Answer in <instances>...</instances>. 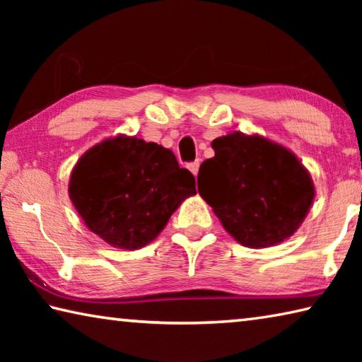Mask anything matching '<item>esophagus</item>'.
<instances>
[{"label":"esophagus","mask_w":362,"mask_h":362,"mask_svg":"<svg viewBox=\"0 0 362 362\" xmlns=\"http://www.w3.org/2000/svg\"><path fill=\"white\" fill-rule=\"evenodd\" d=\"M188 169L192 170V174L196 177L198 175V170H199V161H194L192 164H188Z\"/></svg>","instance_id":"obj_1"}]
</instances>
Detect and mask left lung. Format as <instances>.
<instances>
[{
  "label": "left lung",
  "mask_w": 362,
  "mask_h": 362,
  "mask_svg": "<svg viewBox=\"0 0 362 362\" xmlns=\"http://www.w3.org/2000/svg\"><path fill=\"white\" fill-rule=\"evenodd\" d=\"M216 156L201 164L198 188L230 236L250 249L272 247L296 233L316 189L287 146L260 134L230 132L212 140Z\"/></svg>",
  "instance_id": "1"
}]
</instances>
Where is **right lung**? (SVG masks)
<instances>
[{"mask_svg":"<svg viewBox=\"0 0 362 362\" xmlns=\"http://www.w3.org/2000/svg\"><path fill=\"white\" fill-rule=\"evenodd\" d=\"M196 194L193 174L169 148L137 136L103 139L71 169L69 196L84 225L112 247L136 250Z\"/></svg>","mask_w":362,"mask_h":362,"instance_id":"1","label":"right lung"}]
</instances>
